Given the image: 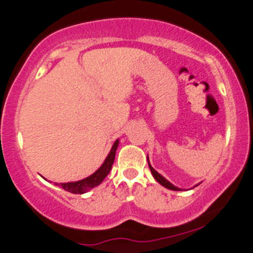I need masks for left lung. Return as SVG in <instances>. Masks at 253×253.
I'll list each match as a JSON object with an SVG mask.
<instances>
[{
  "label": "left lung",
  "instance_id": "obj_1",
  "mask_svg": "<svg viewBox=\"0 0 253 253\" xmlns=\"http://www.w3.org/2000/svg\"><path fill=\"white\" fill-rule=\"evenodd\" d=\"M147 162H149V156H147ZM149 168H150V170H151V173H152V176L155 177V179L159 183V184H162V185H163V187L168 188V189H170V190H182L181 188L175 187V185H173L172 183H170L167 178H164V177L162 176L161 173L157 172V171L153 169L152 167H151L150 162H149ZM196 185H199V184H196ZM196 185H195V187H196ZM195 187H193V188H195Z\"/></svg>",
  "mask_w": 253,
  "mask_h": 253
}]
</instances>
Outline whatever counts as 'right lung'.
I'll return each instance as SVG.
<instances>
[{
	"mask_svg": "<svg viewBox=\"0 0 253 253\" xmlns=\"http://www.w3.org/2000/svg\"><path fill=\"white\" fill-rule=\"evenodd\" d=\"M119 145V139L115 140V143L113 144L110 152L107 156V158L104 159L103 164L101 165L98 169L95 171L92 175H90L86 178L81 179V181L76 182H68V183H56V185H59L60 188H63L64 190L69 191L72 194H84L86 191L92 189V188L97 187L98 184L103 182V179L106 178L107 175L109 173L110 169H112V165L114 163L115 159V152H117Z\"/></svg>",
	"mask_w": 253,
	"mask_h": 253,
	"instance_id": "1",
	"label": "right lung"
}]
</instances>
